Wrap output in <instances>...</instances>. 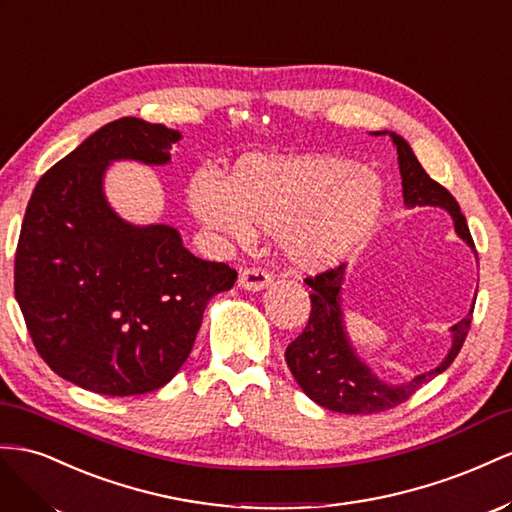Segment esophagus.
Returning a JSON list of instances; mask_svg holds the SVG:
<instances>
[{
  "label": "esophagus",
  "mask_w": 512,
  "mask_h": 512,
  "mask_svg": "<svg viewBox=\"0 0 512 512\" xmlns=\"http://www.w3.org/2000/svg\"><path fill=\"white\" fill-rule=\"evenodd\" d=\"M270 283H272V276L261 268H248L240 274V279H238V285L246 291H261V289L270 287Z\"/></svg>",
  "instance_id": "34e87169"
}]
</instances>
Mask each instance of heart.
Masks as SVG:
<instances>
[{"label": "heart", "instance_id": "heart-1", "mask_svg": "<svg viewBox=\"0 0 512 512\" xmlns=\"http://www.w3.org/2000/svg\"><path fill=\"white\" fill-rule=\"evenodd\" d=\"M188 206L203 229L238 244L253 227L276 233L291 268L339 266L384 214V184L369 167L334 156H251L229 180L201 169L188 182Z\"/></svg>", "mask_w": 512, "mask_h": 512}]
</instances>
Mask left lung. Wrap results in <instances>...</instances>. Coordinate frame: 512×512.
<instances>
[{
    "instance_id": "8db88e82",
    "label": "left lung",
    "mask_w": 512,
    "mask_h": 512,
    "mask_svg": "<svg viewBox=\"0 0 512 512\" xmlns=\"http://www.w3.org/2000/svg\"><path fill=\"white\" fill-rule=\"evenodd\" d=\"M371 135H388L392 143L397 145L405 206H431L446 210L452 218V225H455V233L476 255L474 240L470 236V229H467L459 203L442 184L429 178L427 171L418 163L410 143L401 135L392 133V130H377V133ZM304 283L311 287L309 324H306L296 341L287 345L285 360L291 375L296 377V382L304 390L306 397L317 405L326 407V410L339 414H375L390 410V407L410 399L422 384H427L433 377L444 373L452 360L457 358L467 337L476 302L474 296L467 315L457 321L455 326H450V349L435 369L416 375L410 382L390 384L386 379L377 377L369 364L360 358L347 334L341 300L345 264L334 270L321 272L313 276V279H306Z\"/></svg>"
}]
</instances>
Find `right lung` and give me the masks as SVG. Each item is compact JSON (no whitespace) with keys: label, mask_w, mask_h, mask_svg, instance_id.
<instances>
[{"label":"right lung","mask_w":512,"mask_h":512,"mask_svg":"<svg viewBox=\"0 0 512 512\" xmlns=\"http://www.w3.org/2000/svg\"><path fill=\"white\" fill-rule=\"evenodd\" d=\"M180 139L163 124L115 120L42 175L27 203L14 296L42 360L75 386L109 397L163 388L208 302L238 279L186 251L175 227L133 225L107 201L111 163L169 165Z\"/></svg>","instance_id":"obj_1"}]
</instances>
